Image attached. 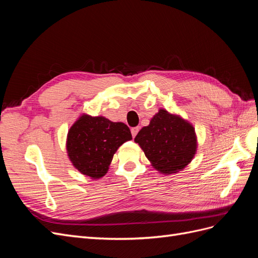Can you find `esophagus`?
Segmentation results:
<instances>
[{
    "mask_svg": "<svg viewBox=\"0 0 258 258\" xmlns=\"http://www.w3.org/2000/svg\"><path fill=\"white\" fill-rule=\"evenodd\" d=\"M139 130H140V128H139V127H134V128H131V135H132V137L135 138V137L138 135Z\"/></svg>",
    "mask_w": 258,
    "mask_h": 258,
    "instance_id": "1",
    "label": "esophagus"
}]
</instances>
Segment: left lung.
<instances>
[{
  "mask_svg": "<svg viewBox=\"0 0 258 258\" xmlns=\"http://www.w3.org/2000/svg\"><path fill=\"white\" fill-rule=\"evenodd\" d=\"M152 166L163 174L176 173L194 158L197 138L191 124L177 115L159 110L135 138Z\"/></svg>",
  "mask_w": 258,
  "mask_h": 258,
  "instance_id": "1",
  "label": "left lung"
}]
</instances>
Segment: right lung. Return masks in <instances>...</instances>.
Segmentation results:
<instances>
[{
  "label": "right lung",
  "mask_w": 258,
  "mask_h": 258,
  "mask_svg": "<svg viewBox=\"0 0 258 258\" xmlns=\"http://www.w3.org/2000/svg\"><path fill=\"white\" fill-rule=\"evenodd\" d=\"M131 139L130 129L123 122L84 114L69 130L67 152L82 174L100 178L107 172L118 147Z\"/></svg>",
  "instance_id": "right-lung-1"
}]
</instances>
